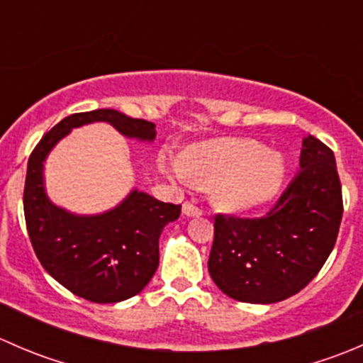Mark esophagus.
Returning a JSON list of instances; mask_svg holds the SVG:
<instances>
[{"label": "esophagus", "mask_w": 363, "mask_h": 363, "mask_svg": "<svg viewBox=\"0 0 363 363\" xmlns=\"http://www.w3.org/2000/svg\"><path fill=\"white\" fill-rule=\"evenodd\" d=\"M182 212H184L186 216H189V218H199V216L203 214L202 208L196 207V205L191 202H186L184 205H182Z\"/></svg>", "instance_id": "obj_1"}]
</instances>
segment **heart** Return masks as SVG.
<instances>
[{
    "label": "heart",
    "mask_w": 363,
    "mask_h": 363,
    "mask_svg": "<svg viewBox=\"0 0 363 363\" xmlns=\"http://www.w3.org/2000/svg\"><path fill=\"white\" fill-rule=\"evenodd\" d=\"M161 167L174 177L188 175L195 184L211 188L218 207L244 212L259 207L279 193L284 161L262 142L251 138H216L189 145L182 160L161 155Z\"/></svg>",
    "instance_id": "b5f03b06"
}]
</instances>
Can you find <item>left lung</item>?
<instances>
[{
  "label": "left lung",
  "mask_w": 363,
  "mask_h": 363,
  "mask_svg": "<svg viewBox=\"0 0 363 363\" xmlns=\"http://www.w3.org/2000/svg\"><path fill=\"white\" fill-rule=\"evenodd\" d=\"M342 191L334 152L303 138L300 170L262 218L216 214L208 274L225 295L274 303L316 277L337 240Z\"/></svg>",
  "instance_id": "obj_1"
}]
</instances>
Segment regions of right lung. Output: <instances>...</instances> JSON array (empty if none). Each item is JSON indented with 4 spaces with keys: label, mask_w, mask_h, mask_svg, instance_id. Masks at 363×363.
Listing matches in <instances>:
<instances>
[{
    "label": "right lung",
    "mask_w": 363,
    "mask_h": 363,
    "mask_svg": "<svg viewBox=\"0 0 363 363\" xmlns=\"http://www.w3.org/2000/svg\"><path fill=\"white\" fill-rule=\"evenodd\" d=\"M96 121L112 124L128 138H156L155 123L112 108L65 117L29 156L24 218L36 258L57 283L89 302L113 303L147 286L160 263L161 232L181 216V205L160 202L138 189L98 216H77L50 202L43 186V161L72 128Z\"/></svg>",
    "instance_id": "add662e5"
}]
</instances>
